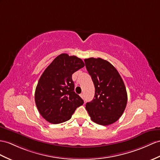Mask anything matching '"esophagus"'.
Wrapping results in <instances>:
<instances>
[{
  "label": "esophagus",
  "instance_id": "34e87169",
  "mask_svg": "<svg viewBox=\"0 0 160 160\" xmlns=\"http://www.w3.org/2000/svg\"><path fill=\"white\" fill-rule=\"evenodd\" d=\"M80 96L81 97V98L84 99V94H83V93H81V94H80Z\"/></svg>",
  "mask_w": 160,
  "mask_h": 160
}]
</instances>
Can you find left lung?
I'll list each match as a JSON object with an SVG mask.
<instances>
[{
    "instance_id": "obj_1",
    "label": "left lung",
    "mask_w": 160,
    "mask_h": 160,
    "mask_svg": "<svg viewBox=\"0 0 160 160\" xmlns=\"http://www.w3.org/2000/svg\"><path fill=\"white\" fill-rule=\"evenodd\" d=\"M84 61L95 87L94 98L86 103L85 108L93 122L110 125L119 119L126 107L125 85L110 62L100 58H89Z\"/></svg>"
}]
</instances>
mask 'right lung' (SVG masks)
Wrapping results in <instances>:
<instances>
[{"label": "right lung", "instance_id": "add662e5", "mask_svg": "<svg viewBox=\"0 0 160 160\" xmlns=\"http://www.w3.org/2000/svg\"><path fill=\"white\" fill-rule=\"evenodd\" d=\"M85 66L81 58L62 53L57 56L38 81L34 94L38 112L48 122L63 123L71 118L83 100L74 92L72 75Z\"/></svg>", "mask_w": 160, "mask_h": 160}]
</instances>
